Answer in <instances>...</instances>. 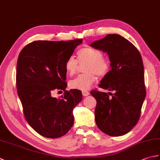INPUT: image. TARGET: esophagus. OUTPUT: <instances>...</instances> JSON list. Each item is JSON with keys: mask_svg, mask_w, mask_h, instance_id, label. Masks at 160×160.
I'll use <instances>...</instances> for the list:
<instances>
[{"mask_svg": "<svg viewBox=\"0 0 160 160\" xmlns=\"http://www.w3.org/2000/svg\"><path fill=\"white\" fill-rule=\"evenodd\" d=\"M82 93L84 96H89V91H82Z\"/></svg>", "mask_w": 160, "mask_h": 160, "instance_id": "obj_1", "label": "esophagus"}]
</instances>
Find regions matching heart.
Returning <instances> with one entry per match:
<instances>
[{
	"label": "heart",
	"mask_w": 160,
	"mask_h": 160,
	"mask_svg": "<svg viewBox=\"0 0 160 160\" xmlns=\"http://www.w3.org/2000/svg\"><path fill=\"white\" fill-rule=\"evenodd\" d=\"M77 55L78 61L73 56H70L66 60L64 67L67 73L73 76L77 72L78 62H87L84 69V71L86 73L80 75L69 82V86L72 89L85 91L89 89L96 82V75L102 77L108 72L110 64L108 60L103 57L101 51L91 47H83L79 49Z\"/></svg>",
	"instance_id": "heart-1"
}]
</instances>
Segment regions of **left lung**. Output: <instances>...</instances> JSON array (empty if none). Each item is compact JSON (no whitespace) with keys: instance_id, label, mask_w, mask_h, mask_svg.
Wrapping results in <instances>:
<instances>
[{"instance_id":"8db88e82","label":"left lung","mask_w":160,"mask_h":160,"mask_svg":"<svg viewBox=\"0 0 160 160\" xmlns=\"http://www.w3.org/2000/svg\"><path fill=\"white\" fill-rule=\"evenodd\" d=\"M90 46L107 53L111 69L102 79L99 87L114 91V93L91 92L97 101L96 124L110 136H121L136 125L146 97L141 54L130 41L118 34H108Z\"/></svg>"}]
</instances>
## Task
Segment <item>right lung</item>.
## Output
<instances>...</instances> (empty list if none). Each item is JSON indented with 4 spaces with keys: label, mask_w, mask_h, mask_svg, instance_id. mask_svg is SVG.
I'll list each match as a JSON object with an SVG mask.
<instances>
[{
    "label": "right lung",
    "mask_w": 160,
    "mask_h": 160,
    "mask_svg": "<svg viewBox=\"0 0 160 160\" xmlns=\"http://www.w3.org/2000/svg\"><path fill=\"white\" fill-rule=\"evenodd\" d=\"M82 39L38 40L20 52L16 66V87L27 122L48 138L63 136L73 127V108L82 99L78 89L66 90V60ZM65 91L59 98L55 90Z\"/></svg>",
    "instance_id": "obj_1"
}]
</instances>
